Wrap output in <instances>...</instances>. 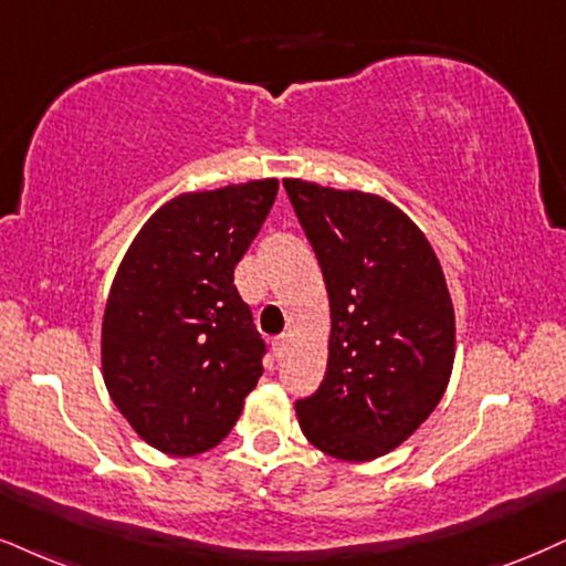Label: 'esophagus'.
Wrapping results in <instances>:
<instances>
[{"label": "esophagus", "mask_w": 566, "mask_h": 566, "mask_svg": "<svg viewBox=\"0 0 566 566\" xmlns=\"http://www.w3.org/2000/svg\"><path fill=\"white\" fill-rule=\"evenodd\" d=\"M285 352H289V336H277V338H272V354H275V357L281 359Z\"/></svg>", "instance_id": "obj_1"}]
</instances>
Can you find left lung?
I'll return each mask as SVG.
<instances>
[{
	"label": "left lung",
	"instance_id": "obj_1",
	"mask_svg": "<svg viewBox=\"0 0 566 566\" xmlns=\"http://www.w3.org/2000/svg\"><path fill=\"white\" fill-rule=\"evenodd\" d=\"M331 298L325 380L296 401L306 441L344 462L401 446L438 407L453 367V304L430 241L365 191L285 178Z\"/></svg>",
	"mask_w": 566,
	"mask_h": 566
}]
</instances>
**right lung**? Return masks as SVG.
Returning a JSON list of instances; mask_svg holds the SVG:
<instances>
[{
    "label": "right lung",
    "instance_id": "right-lung-1",
    "mask_svg": "<svg viewBox=\"0 0 566 566\" xmlns=\"http://www.w3.org/2000/svg\"><path fill=\"white\" fill-rule=\"evenodd\" d=\"M277 180L180 193L125 251L102 323V373L138 436L170 457L214 449L262 375L264 340L233 270Z\"/></svg>",
    "mask_w": 566,
    "mask_h": 566
}]
</instances>
